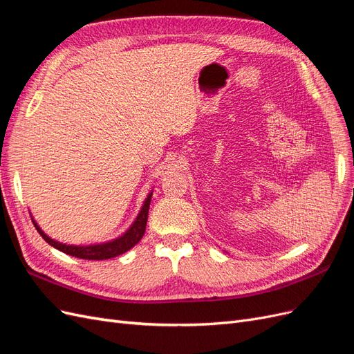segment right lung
Instances as JSON below:
<instances>
[{"mask_svg":"<svg viewBox=\"0 0 354 354\" xmlns=\"http://www.w3.org/2000/svg\"><path fill=\"white\" fill-rule=\"evenodd\" d=\"M151 199H152V194H149V196L145 201V205L142 207V211L138 212L136 221L133 223V226L127 230V233H124L122 236H120L115 241L100 243V245L73 246V245L60 243V242H56L51 238H48L47 234L38 227V224L34 220H32V223H34V226L42 236V239H44L47 243H50L51 246H55L56 250H59L62 252H65L72 257H77V259H82V260H108V259H113V257H116V255H121V254L127 252L143 238L145 230H146Z\"/></svg>","mask_w":354,"mask_h":354,"instance_id":"add662e5","label":"right lung"}]
</instances>
